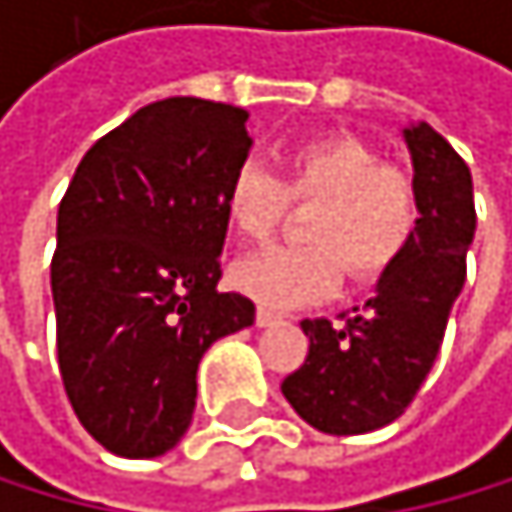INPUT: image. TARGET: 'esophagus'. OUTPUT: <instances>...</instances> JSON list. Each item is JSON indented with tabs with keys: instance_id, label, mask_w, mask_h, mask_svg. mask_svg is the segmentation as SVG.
I'll return each mask as SVG.
<instances>
[{
	"instance_id": "1",
	"label": "esophagus",
	"mask_w": 512,
	"mask_h": 512,
	"mask_svg": "<svg viewBox=\"0 0 512 512\" xmlns=\"http://www.w3.org/2000/svg\"><path fill=\"white\" fill-rule=\"evenodd\" d=\"M275 322H281L278 312H275V309L259 306V312H256V325H259V328H269V325H275Z\"/></svg>"
}]
</instances>
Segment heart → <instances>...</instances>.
Returning a JSON list of instances; mask_svg holds the SVG:
<instances>
[{"label":"heart","mask_w":512,"mask_h":512,"mask_svg":"<svg viewBox=\"0 0 512 512\" xmlns=\"http://www.w3.org/2000/svg\"><path fill=\"white\" fill-rule=\"evenodd\" d=\"M287 203L309 206L300 247H272L240 259L231 284L262 306L287 309L328 297L341 278L375 281L406 253L416 234L419 203L410 174L375 162L353 137H319L294 146L281 178L256 162L234 171L225 190L228 225L240 240H265L281 225Z\"/></svg>","instance_id":"1"}]
</instances>
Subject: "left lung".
Masks as SVG:
<instances>
[{
  "mask_svg": "<svg viewBox=\"0 0 512 512\" xmlns=\"http://www.w3.org/2000/svg\"><path fill=\"white\" fill-rule=\"evenodd\" d=\"M419 222L375 294L341 325L303 319L309 353L281 381L297 416L325 435H366L394 422L432 372L475 237L472 174L435 127H403Z\"/></svg>",
  "mask_w": 512,
  "mask_h": 512,
  "instance_id": "obj_1",
  "label": "left lung"
}]
</instances>
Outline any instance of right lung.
I'll list each match as a JSON object with an SVG mask.
<instances>
[{
  "label": "right lung",
  "instance_id": "right-lung-1",
  "mask_svg": "<svg viewBox=\"0 0 512 512\" xmlns=\"http://www.w3.org/2000/svg\"><path fill=\"white\" fill-rule=\"evenodd\" d=\"M247 118L196 96L149 102L90 146L58 206V372L115 457L168 454L190 428L203 353L256 319L253 300L218 290Z\"/></svg>",
  "mask_w": 512,
  "mask_h": 512
}]
</instances>
